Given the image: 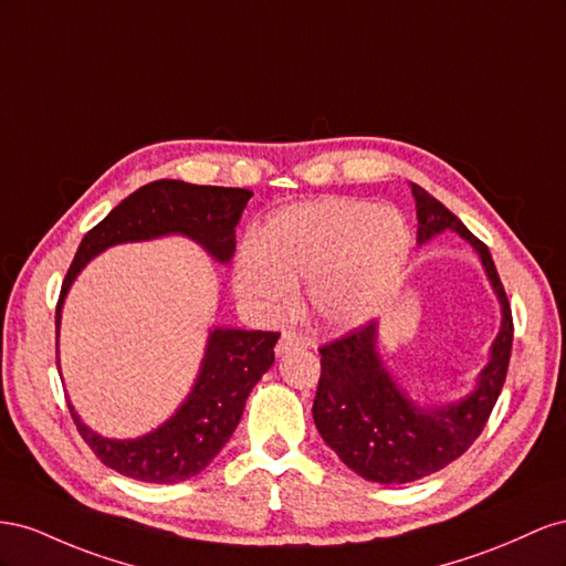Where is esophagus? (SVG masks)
<instances>
[{"label": "esophagus", "instance_id": "34e87169", "mask_svg": "<svg viewBox=\"0 0 566 566\" xmlns=\"http://www.w3.org/2000/svg\"><path fill=\"white\" fill-rule=\"evenodd\" d=\"M303 346H308L305 344V338L298 334V332H284L282 336H280V342H277V355H284V353H289V350H294V348H303Z\"/></svg>", "mask_w": 566, "mask_h": 566}]
</instances>
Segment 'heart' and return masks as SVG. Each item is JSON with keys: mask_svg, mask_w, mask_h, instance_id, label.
Listing matches in <instances>:
<instances>
[{"mask_svg": "<svg viewBox=\"0 0 566 566\" xmlns=\"http://www.w3.org/2000/svg\"><path fill=\"white\" fill-rule=\"evenodd\" d=\"M412 232L400 211L325 199L274 216L237 258V286L268 313H282L296 282L311 280V305L329 325L355 327L391 301L410 258Z\"/></svg>", "mask_w": 566, "mask_h": 566, "instance_id": "heart-1", "label": "heart"}]
</instances>
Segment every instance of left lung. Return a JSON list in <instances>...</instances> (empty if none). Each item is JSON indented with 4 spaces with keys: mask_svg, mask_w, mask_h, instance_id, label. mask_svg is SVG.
<instances>
[{
    "mask_svg": "<svg viewBox=\"0 0 566 566\" xmlns=\"http://www.w3.org/2000/svg\"><path fill=\"white\" fill-rule=\"evenodd\" d=\"M412 197L419 244L443 230H455L476 249L503 305V327L493 342L491 363L479 375L476 391L453 406L431 410L415 406L384 367L377 353V322L319 346L315 427L346 467L377 483L417 481L467 453L503 391L512 353V308L489 247L427 189L412 185Z\"/></svg>",
    "mask_w": 566,
    "mask_h": 566,
    "instance_id": "1",
    "label": "left lung"
}]
</instances>
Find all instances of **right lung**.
Listing matches in <instances>:
<instances>
[{"mask_svg":"<svg viewBox=\"0 0 566 566\" xmlns=\"http://www.w3.org/2000/svg\"><path fill=\"white\" fill-rule=\"evenodd\" d=\"M253 197L249 189L187 185L156 180L120 201L85 234L61 284L56 303V363L61 305L77 272L90 258L123 241H142L160 234H187L228 263L234 253V228ZM277 332L213 329L206 358L191 394L166 424L135 441H113L87 429L69 402L73 422L85 443L111 470L147 483H177L206 470L237 429L244 402L274 363Z\"/></svg>","mask_w":566,"mask_h":566,"instance_id":"1","label":"right lung"}]
</instances>
